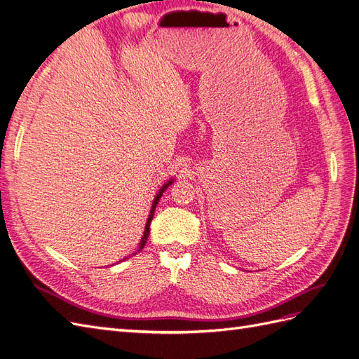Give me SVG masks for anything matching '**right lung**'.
I'll use <instances>...</instances> for the list:
<instances>
[{
	"instance_id": "add662e5",
	"label": "right lung",
	"mask_w": 359,
	"mask_h": 359,
	"mask_svg": "<svg viewBox=\"0 0 359 359\" xmlns=\"http://www.w3.org/2000/svg\"><path fill=\"white\" fill-rule=\"evenodd\" d=\"M173 182V180H170V181H168L165 186H163L161 189H160V191L157 193V196H156V199H154V202H153V206H151V212H149V217H148V220H147V224H145V231H144V236H142V240H140V243H139V252L140 250L144 248V245L147 244V240H148V235H149V224H151V220H153V217H154V211H156V206H157V203H158V201H160V198H161V194H163V191H165L170 184ZM124 260V259H123Z\"/></svg>"
}]
</instances>
